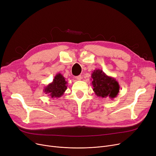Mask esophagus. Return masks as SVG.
Wrapping results in <instances>:
<instances>
[{
    "label": "esophagus",
    "mask_w": 156,
    "mask_h": 156,
    "mask_svg": "<svg viewBox=\"0 0 156 156\" xmlns=\"http://www.w3.org/2000/svg\"><path fill=\"white\" fill-rule=\"evenodd\" d=\"M81 75H79V76H76L75 77V78L77 80H81Z\"/></svg>",
    "instance_id": "34e87169"
}]
</instances>
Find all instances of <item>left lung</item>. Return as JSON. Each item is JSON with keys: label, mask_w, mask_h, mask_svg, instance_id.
Here are the masks:
<instances>
[{"label": "left lung", "mask_w": 156, "mask_h": 156, "mask_svg": "<svg viewBox=\"0 0 156 156\" xmlns=\"http://www.w3.org/2000/svg\"><path fill=\"white\" fill-rule=\"evenodd\" d=\"M93 90L95 95L102 98H115L119 92L120 86L116 80L108 76L101 69H97L92 73Z\"/></svg>", "instance_id": "left-lung-1"}]
</instances>
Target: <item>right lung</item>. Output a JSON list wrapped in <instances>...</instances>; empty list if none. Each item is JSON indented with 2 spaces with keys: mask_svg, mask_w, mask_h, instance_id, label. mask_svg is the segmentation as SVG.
Returning <instances> with one entry per match:
<instances>
[{
  "mask_svg": "<svg viewBox=\"0 0 156 156\" xmlns=\"http://www.w3.org/2000/svg\"><path fill=\"white\" fill-rule=\"evenodd\" d=\"M68 82L61 73H57L54 76L52 82L44 87V92L52 98L61 97L67 89Z\"/></svg>",
  "mask_w": 156,
  "mask_h": 156,
  "instance_id": "add662e5",
  "label": "right lung"
}]
</instances>
